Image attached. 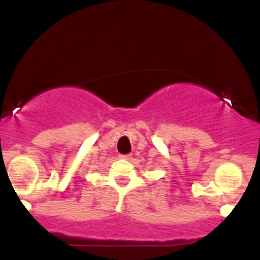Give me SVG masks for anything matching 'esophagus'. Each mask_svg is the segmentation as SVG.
<instances>
[{"mask_svg":"<svg viewBox=\"0 0 260 260\" xmlns=\"http://www.w3.org/2000/svg\"><path fill=\"white\" fill-rule=\"evenodd\" d=\"M131 156H132V155H131V154H126V155H121V157H122V159H126V160H128V159H131Z\"/></svg>","mask_w":260,"mask_h":260,"instance_id":"34e87169","label":"esophagus"}]
</instances>
